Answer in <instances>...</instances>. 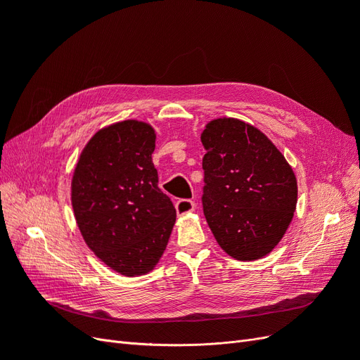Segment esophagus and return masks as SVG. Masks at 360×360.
<instances>
[{"label": "esophagus", "instance_id": "esophagus-1", "mask_svg": "<svg viewBox=\"0 0 360 360\" xmlns=\"http://www.w3.org/2000/svg\"><path fill=\"white\" fill-rule=\"evenodd\" d=\"M195 207L197 205H195V201L192 200H179L176 204V210L179 216H183V214L192 213L195 210Z\"/></svg>", "mask_w": 360, "mask_h": 360}]
</instances>
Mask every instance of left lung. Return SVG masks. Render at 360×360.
I'll list each match as a JSON object with an SVG mask.
<instances>
[{
  "label": "left lung",
  "mask_w": 360,
  "mask_h": 360,
  "mask_svg": "<svg viewBox=\"0 0 360 360\" xmlns=\"http://www.w3.org/2000/svg\"><path fill=\"white\" fill-rule=\"evenodd\" d=\"M202 210L216 242L240 261L271 252L292 219L297 180L274 143L237 118H217L201 134Z\"/></svg>",
  "instance_id": "left-lung-1"
}]
</instances>
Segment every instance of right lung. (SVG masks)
I'll return each instance as SVG.
<instances>
[{"mask_svg": "<svg viewBox=\"0 0 360 360\" xmlns=\"http://www.w3.org/2000/svg\"><path fill=\"white\" fill-rule=\"evenodd\" d=\"M155 143L147 123L111 124L89 141L73 172L72 205L84 240L124 276L153 270L176 222L172 201L158 186Z\"/></svg>", "mask_w": 360, "mask_h": 360, "instance_id": "right-lung-1", "label": "right lung"}]
</instances>
